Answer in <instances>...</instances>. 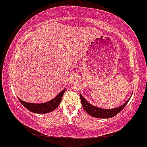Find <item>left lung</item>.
Instances as JSON below:
<instances>
[{"instance_id": "left-lung-1", "label": "left lung", "mask_w": 147, "mask_h": 147, "mask_svg": "<svg viewBox=\"0 0 147 147\" xmlns=\"http://www.w3.org/2000/svg\"><path fill=\"white\" fill-rule=\"evenodd\" d=\"M131 97H130V98ZM80 98L81 101H82V105L84 109L85 110L86 112L89 114V115L92 116L93 117L96 118H102V119H109V118H111L114 116H116L119 112H120L125 107L127 103H128L130 98L122 105L120 106H118L117 108H114V109H102V108L96 107V106H93V105L90 104L88 101L86 100L85 98L80 94Z\"/></svg>"}]
</instances>
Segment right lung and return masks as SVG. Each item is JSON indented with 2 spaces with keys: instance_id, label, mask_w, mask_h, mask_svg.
<instances>
[{
  "instance_id": "obj_1",
  "label": "right lung",
  "mask_w": 147,
  "mask_h": 147,
  "mask_svg": "<svg viewBox=\"0 0 147 147\" xmlns=\"http://www.w3.org/2000/svg\"><path fill=\"white\" fill-rule=\"evenodd\" d=\"M65 89L61 91L57 96L52 99L51 100L46 103H27V102L22 100L21 99L18 98L20 103L23 105L27 109L32 111L36 114H47L56 109L61 102L62 98L63 96Z\"/></svg>"
}]
</instances>
